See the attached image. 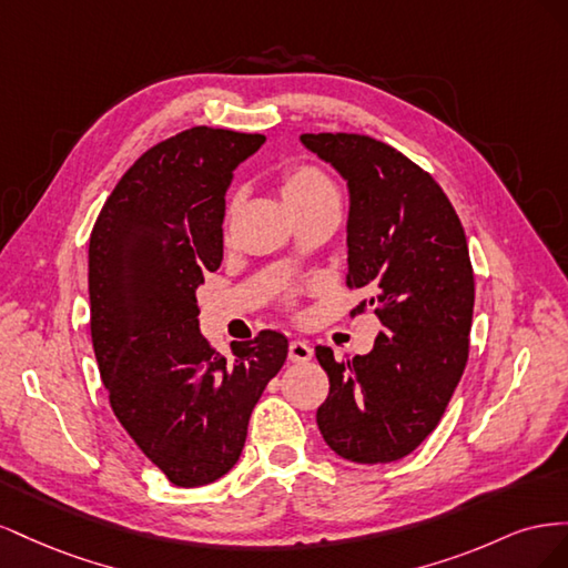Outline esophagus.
<instances>
[{
  "instance_id": "esophagus-1",
  "label": "esophagus",
  "mask_w": 568,
  "mask_h": 568,
  "mask_svg": "<svg viewBox=\"0 0 568 568\" xmlns=\"http://www.w3.org/2000/svg\"><path fill=\"white\" fill-rule=\"evenodd\" d=\"M313 357V348H311V343L307 341H301V338H296V341H291L288 343V359L291 363H307V359Z\"/></svg>"
}]
</instances>
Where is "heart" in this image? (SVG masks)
Here are the masks:
<instances>
[{"mask_svg":"<svg viewBox=\"0 0 568 568\" xmlns=\"http://www.w3.org/2000/svg\"><path fill=\"white\" fill-rule=\"evenodd\" d=\"M282 196H284V203L288 205V211L298 213L307 209V205H315L324 199L336 196V186L317 165L301 163V165L286 168L282 173ZM232 211H234V199L227 203V213H225L227 222L232 217Z\"/></svg>","mask_w":568,"mask_h":568,"instance_id":"obj_1","label":"heart"}]
</instances>
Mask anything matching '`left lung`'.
Wrapping results in <instances>:
<instances>
[{"instance_id": "1", "label": "left lung", "mask_w": 568, "mask_h": 568, "mask_svg": "<svg viewBox=\"0 0 568 568\" xmlns=\"http://www.w3.org/2000/svg\"><path fill=\"white\" fill-rule=\"evenodd\" d=\"M301 142L348 182V288H367L384 324L367 355L334 359L317 346L329 395L317 426L357 464L409 455L438 426L469 357L474 270L467 236L438 182L367 134L320 132Z\"/></svg>"}]
</instances>
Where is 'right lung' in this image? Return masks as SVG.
Returning a JSON list of instances; mask_svg holds the SVG:
<instances>
[{"label":"right lung","mask_w":568,"mask_h":568,"mask_svg":"<svg viewBox=\"0 0 568 568\" xmlns=\"http://www.w3.org/2000/svg\"><path fill=\"white\" fill-rule=\"evenodd\" d=\"M263 134L192 128L120 178L90 236V329L118 422L180 488L213 484L242 455L251 412L288 341L265 329L222 357L199 329L196 288L222 263L234 168Z\"/></svg>","instance_id":"obj_1"}]
</instances>
